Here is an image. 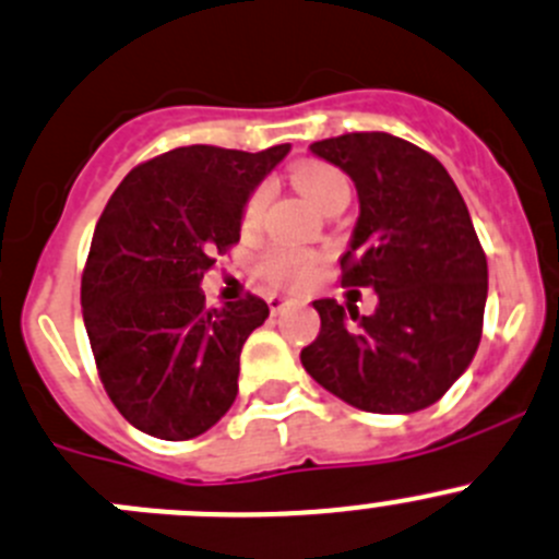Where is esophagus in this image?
I'll list each match as a JSON object with an SVG mask.
<instances>
[{"mask_svg": "<svg viewBox=\"0 0 559 559\" xmlns=\"http://www.w3.org/2000/svg\"><path fill=\"white\" fill-rule=\"evenodd\" d=\"M267 302H270V311H273V313H281L286 306H289V300H286V297H281V295H273Z\"/></svg>", "mask_w": 559, "mask_h": 559, "instance_id": "obj_1", "label": "esophagus"}]
</instances>
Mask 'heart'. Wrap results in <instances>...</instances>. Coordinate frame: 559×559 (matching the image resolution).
Listing matches in <instances>:
<instances>
[{
	"label": "heart",
	"instance_id": "obj_1",
	"mask_svg": "<svg viewBox=\"0 0 559 559\" xmlns=\"http://www.w3.org/2000/svg\"><path fill=\"white\" fill-rule=\"evenodd\" d=\"M292 180H295V186L322 210L330 207L335 199L349 197V182H346L344 171L335 169V166L330 164H322V160H308V164L295 166ZM267 202L270 188H253L251 197L246 199V207H242V229L253 231L262 224ZM313 267H317V257H313V253L289 246H273L257 259V270L262 273V278H267L273 286L302 284V281L313 273Z\"/></svg>",
	"mask_w": 559,
	"mask_h": 559
}]
</instances>
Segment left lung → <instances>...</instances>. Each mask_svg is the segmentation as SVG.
I'll return each instance as SVG.
<instances>
[{
	"label": "left lung",
	"mask_w": 559,
	"mask_h": 559,
	"mask_svg": "<svg viewBox=\"0 0 559 559\" xmlns=\"http://www.w3.org/2000/svg\"><path fill=\"white\" fill-rule=\"evenodd\" d=\"M311 153L352 177L360 218L341 284L371 286L379 306L313 300L322 328L306 371L346 404L379 415L435 404L464 373L484 333L489 270L467 204L445 166L390 133H344Z\"/></svg>",
	"instance_id": "left-lung-1"
}]
</instances>
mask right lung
Wrapping results in <instances>:
<instances>
[{
	"label": "right lung",
	"mask_w": 559,
	"mask_h": 559,
	"mask_svg": "<svg viewBox=\"0 0 559 559\" xmlns=\"http://www.w3.org/2000/svg\"><path fill=\"white\" fill-rule=\"evenodd\" d=\"M289 153L177 147L128 171L81 273L97 377L119 415L158 440H193L237 399L240 352L267 319L262 297L210 308L204 273L240 242L246 199Z\"/></svg>",
	"instance_id": "add662e5"
}]
</instances>
